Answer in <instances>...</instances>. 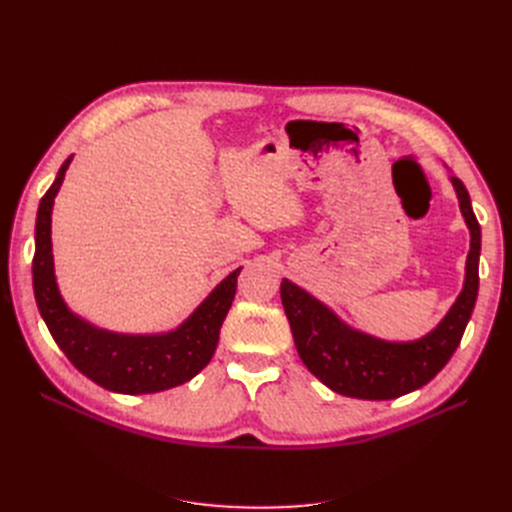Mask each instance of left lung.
<instances>
[{
    "label": "left lung",
    "instance_id": "left-lung-1",
    "mask_svg": "<svg viewBox=\"0 0 512 512\" xmlns=\"http://www.w3.org/2000/svg\"><path fill=\"white\" fill-rule=\"evenodd\" d=\"M470 230L466 277L455 303L429 333L410 342H389L350 327L329 305L301 286L282 280V305L303 365L331 391L356 399H395L421 389L451 361L466 331L478 294L480 226L470 194L451 177Z\"/></svg>",
    "mask_w": 512,
    "mask_h": 512
}]
</instances>
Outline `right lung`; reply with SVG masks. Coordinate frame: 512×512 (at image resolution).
Masks as SVG:
<instances>
[{"mask_svg": "<svg viewBox=\"0 0 512 512\" xmlns=\"http://www.w3.org/2000/svg\"><path fill=\"white\" fill-rule=\"evenodd\" d=\"M74 156L61 164L36 218L34 294L40 316L70 363L102 389L145 395L173 389L203 371L218 348L222 322L237 292L241 267L228 273L179 327L162 333H115L74 314L55 277L51 215Z\"/></svg>", "mask_w": 512, "mask_h": 512, "instance_id": "1", "label": "right lung"}]
</instances>
